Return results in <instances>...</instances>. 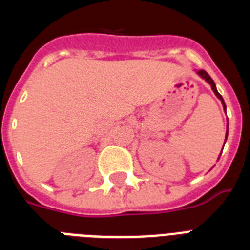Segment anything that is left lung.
<instances>
[{
	"label": "left lung",
	"instance_id": "left-lung-1",
	"mask_svg": "<svg viewBox=\"0 0 250 250\" xmlns=\"http://www.w3.org/2000/svg\"><path fill=\"white\" fill-rule=\"evenodd\" d=\"M196 72H197V75L200 76L201 79L205 80L206 83H208L210 86H211V89H213L214 94H215V96H217V97L219 98V100H221L222 106H223V110H225V113H226V104H225V101H223V97H222L221 94H219V92H218V90H217V86H215V83H214V80L211 79V78H210V76H209V74H208V72H206V71H204V70H200V71H197V70H196ZM227 136H229V119H227V129H226L225 144H226V140H227ZM223 146H225V145H223ZM219 157H221V154H219ZM218 160H219V158H218Z\"/></svg>",
	"mask_w": 250,
	"mask_h": 250
}]
</instances>
